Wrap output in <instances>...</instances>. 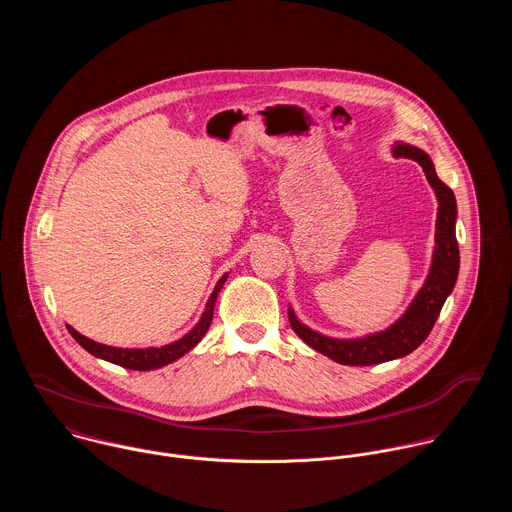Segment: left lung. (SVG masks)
<instances>
[{"mask_svg":"<svg viewBox=\"0 0 512 512\" xmlns=\"http://www.w3.org/2000/svg\"><path fill=\"white\" fill-rule=\"evenodd\" d=\"M393 154L415 160L423 168L425 178L437 196V204H440V208H437V221H435V249H433L431 267L423 287L417 291V296L407 308V312L391 328L377 334H369L364 338H354V340L328 338L304 326L291 308L287 312L291 328H294V332L308 346H312L314 350L326 354L328 358L340 364H348V367H369V364L387 362L413 352L431 332L437 316L442 312L446 298L452 294L458 279V269H460V251L456 241L458 208H456V196L452 188L437 178L433 162L423 150L413 148V145H407V143H397Z\"/></svg>","mask_w":512,"mask_h":512,"instance_id":"8db88e82","label":"left lung"}]
</instances>
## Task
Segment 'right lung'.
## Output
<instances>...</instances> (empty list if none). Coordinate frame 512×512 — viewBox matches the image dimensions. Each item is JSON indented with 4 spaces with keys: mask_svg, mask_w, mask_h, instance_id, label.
I'll return each mask as SVG.
<instances>
[{
    "mask_svg": "<svg viewBox=\"0 0 512 512\" xmlns=\"http://www.w3.org/2000/svg\"><path fill=\"white\" fill-rule=\"evenodd\" d=\"M227 275L229 273H225L221 279H218L214 291H212L208 302H206V308H204V314H202L200 322L186 336H182L180 340H176L172 344H166V346H160V348H117V346H107V344L95 342V340L79 334L72 326H66V328H68L72 338H75L87 352H91L97 358L109 360L113 364H119V367H123V369H131V371H154V369L166 367V364L178 360L180 356L190 352L202 340V336L210 328L218 291H221V287L225 285Z\"/></svg>",
    "mask_w": 512,
    "mask_h": 512,
    "instance_id": "obj_1",
    "label": "right lung"
}]
</instances>
